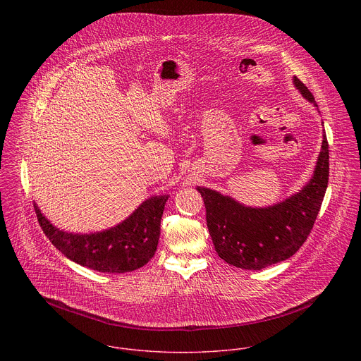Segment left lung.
I'll list each match as a JSON object with an SVG mask.
<instances>
[{"label":"left lung","mask_w":361,"mask_h":361,"mask_svg":"<svg viewBox=\"0 0 361 361\" xmlns=\"http://www.w3.org/2000/svg\"><path fill=\"white\" fill-rule=\"evenodd\" d=\"M293 83L306 100L318 106L300 79L295 76ZM328 176L329 150L324 135L309 183L279 204L245 207L215 190L197 188L206 204L207 226L218 256L242 269H262L292 257L309 238L325 196Z\"/></svg>","instance_id":"left-lung-1"}]
</instances>
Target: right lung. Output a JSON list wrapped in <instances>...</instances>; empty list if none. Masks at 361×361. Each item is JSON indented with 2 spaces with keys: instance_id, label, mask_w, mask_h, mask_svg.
<instances>
[{
  "instance_id": "1",
  "label": "right lung",
  "mask_w": 361,
  "mask_h": 361,
  "mask_svg": "<svg viewBox=\"0 0 361 361\" xmlns=\"http://www.w3.org/2000/svg\"><path fill=\"white\" fill-rule=\"evenodd\" d=\"M166 200L168 196H154L118 226L90 235L59 231L36 204L35 211L44 235L63 256L99 272L119 274L135 271L154 256Z\"/></svg>"
}]
</instances>
